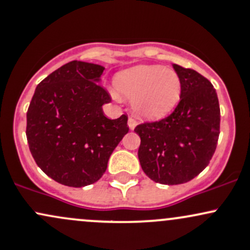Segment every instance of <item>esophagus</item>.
I'll return each instance as SVG.
<instances>
[{"mask_svg":"<svg viewBox=\"0 0 250 250\" xmlns=\"http://www.w3.org/2000/svg\"><path fill=\"white\" fill-rule=\"evenodd\" d=\"M127 125H128V127H130V130H135V127L137 126V122L133 119V118H128Z\"/></svg>","mask_w":250,"mask_h":250,"instance_id":"1","label":"esophagus"}]
</instances>
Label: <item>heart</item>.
<instances>
[{
    "label": "heart",
    "instance_id": "b5f03b06",
    "mask_svg": "<svg viewBox=\"0 0 250 250\" xmlns=\"http://www.w3.org/2000/svg\"><path fill=\"white\" fill-rule=\"evenodd\" d=\"M118 90L132 99L137 115L156 120L170 113L181 96L182 83L178 72L161 65H136L115 79Z\"/></svg>",
    "mask_w": 250,
    "mask_h": 250
}]
</instances>
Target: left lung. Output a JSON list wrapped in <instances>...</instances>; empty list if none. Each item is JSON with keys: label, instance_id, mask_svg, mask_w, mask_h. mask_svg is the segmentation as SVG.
<instances>
[{"label": "left lung", "instance_id": "8db88e82", "mask_svg": "<svg viewBox=\"0 0 250 250\" xmlns=\"http://www.w3.org/2000/svg\"><path fill=\"white\" fill-rule=\"evenodd\" d=\"M182 90L175 111L160 122L135 128L141 137L138 158L147 178L162 185L188 182L213 156L221 111L216 89L199 72L173 64Z\"/></svg>", "mask_w": 250, "mask_h": 250}]
</instances>
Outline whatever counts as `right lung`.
<instances>
[{
    "instance_id": "add662e5",
    "label": "right lung",
    "mask_w": 250,
    "mask_h": 250,
    "mask_svg": "<svg viewBox=\"0 0 250 250\" xmlns=\"http://www.w3.org/2000/svg\"><path fill=\"white\" fill-rule=\"evenodd\" d=\"M103 65L72 61L37 85L27 111L26 136L38 167L69 187L98 181L109 156L128 132L127 117L108 119L111 96L100 85Z\"/></svg>"
}]
</instances>
